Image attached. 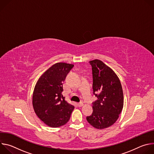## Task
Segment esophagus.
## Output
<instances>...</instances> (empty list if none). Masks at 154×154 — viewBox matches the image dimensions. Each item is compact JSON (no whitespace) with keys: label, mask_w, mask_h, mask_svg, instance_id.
<instances>
[{"label":"esophagus","mask_w":154,"mask_h":154,"mask_svg":"<svg viewBox=\"0 0 154 154\" xmlns=\"http://www.w3.org/2000/svg\"><path fill=\"white\" fill-rule=\"evenodd\" d=\"M77 105H78V106L80 107V106H82L83 105V102H80V103H78Z\"/></svg>","instance_id":"obj_1"}]
</instances>
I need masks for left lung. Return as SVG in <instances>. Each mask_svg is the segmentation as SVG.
<instances>
[{"instance_id":"1","label":"left lung","mask_w":154,"mask_h":154,"mask_svg":"<svg viewBox=\"0 0 154 154\" xmlns=\"http://www.w3.org/2000/svg\"><path fill=\"white\" fill-rule=\"evenodd\" d=\"M92 67L93 112L86 120L92 126L103 129L112 125L118 119L124 105L120 80L115 72L99 60L90 61Z\"/></svg>"}]
</instances>
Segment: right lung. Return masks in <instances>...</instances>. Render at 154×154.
Returning <instances> with one entry per match:
<instances>
[{"mask_svg": "<svg viewBox=\"0 0 154 154\" xmlns=\"http://www.w3.org/2000/svg\"><path fill=\"white\" fill-rule=\"evenodd\" d=\"M74 65L57 63L52 65L38 79L33 94V106L36 115L51 127L66 124L74 106L62 95L63 83Z\"/></svg>", "mask_w": 154, "mask_h": 154, "instance_id": "right-lung-1", "label": "right lung"}]
</instances>
